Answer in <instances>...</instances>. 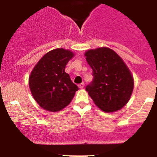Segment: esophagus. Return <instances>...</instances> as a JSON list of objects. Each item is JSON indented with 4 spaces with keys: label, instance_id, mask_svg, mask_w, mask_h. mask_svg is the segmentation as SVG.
Segmentation results:
<instances>
[{
    "label": "esophagus",
    "instance_id": "obj_1",
    "mask_svg": "<svg viewBox=\"0 0 157 157\" xmlns=\"http://www.w3.org/2000/svg\"><path fill=\"white\" fill-rule=\"evenodd\" d=\"M78 86H79V88H80V89H83V87H84V83H80V84L78 85Z\"/></svg>",
    "mask_w": 157,
    "mask_h": 157
}]
</instances>
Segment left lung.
<instances>
[{"instance_id": "obj_1", "label": "left lung", "mask_w": 157, "mask_h": 157, "mask_svg": "<svg viewBox=\"0 0 157 157\" xmlns=\"http://www.w3.org/2000/svg\"><path fill=\"white\" fill-rule=\"evenodd\" d=\"M85 56L93 76L86 90L95 104L105 112L124 107L132 93L134 79L123 60L105 47L90 49Z\"/></svg>"}]
</instances>
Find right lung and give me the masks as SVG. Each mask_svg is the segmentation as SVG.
I'll use <instances>...</instances> for the list:
<instances>
[{
	"label": "right lung",
	"mask_w": 157,
	"mask_h": 157,
	"mask_svg": "<svg viewBox=\"0 0 157 157\" xmlns=\"http://www.w3.org/2000/svg\"><path fill=\"white\" fill-rule=\"evenodd\" d=\"M74 54L57 48L45 54L37 63L29 78L32 95L42 108L58 112L69 105L78 86L64 71Z\"/></svg>",
	"instance_id": "add662e5"
}]
</instances>
